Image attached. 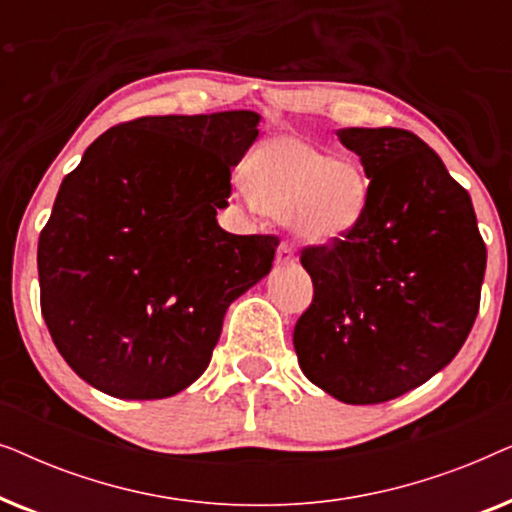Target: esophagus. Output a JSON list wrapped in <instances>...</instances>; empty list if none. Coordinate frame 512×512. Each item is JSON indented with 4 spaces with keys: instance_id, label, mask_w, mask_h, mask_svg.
Returning a JSON list of instances; mask_svg holds the SVG:
<instances>
[{
    "instance_id": "obj_1",
    "label": "esophagus",
    "mask_w": 512,
    "mask_h": 512,
    "mask_svg": "<svg viewBox=\"0 0 512 512\" xmlns=\"http://www.w3.org/2000/svg\"><path fill=\"white\" fill-rule=\"evenodd\" d=\"M293 261H296V251H293L291 244L284 240V242L277 247V263H279V265H289V263H293Z\"/></svg>"
}]
</instances>
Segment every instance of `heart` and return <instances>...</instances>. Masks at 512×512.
I'll return each instance as SVG.
<instances>
[{"mask_svg": "<svg viewBox=\"0 0 512 512\" xmlns=\"http://www.w3.org/2000/svg\"><path fill=\"white\" fill-rule=\"evenodd\" d=\"M244 186L263 212L286 221L300 240L328 244L359 221L368 181L359 163L331 156L296 135L258 144L244 163Z\"/></svg>", "mask_w": 512, "mask_h": 512, "instance_id": "heart-1", "label": "heart"}]
</instances>
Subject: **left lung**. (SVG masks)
<instances>
[{"instance_id": "obj_1", "label": "left lung", "mask_w": 512, "mask_h": 512, "mask_svg": "<svg viewBox=\"0 0 512 512\" xmlns=\"http://www.w3.org/2000/svg\"><path fill=\"white\" fill-rule=\"evenodd\" d=\"M370 179L359 221L300 263L314 296L293 328L307 380L352 405L408 394L445 368L480 310L487 249L471 195L401 128H345Z\"/></svg>"}]
</instances>
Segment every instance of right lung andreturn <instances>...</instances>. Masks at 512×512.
I'll return each mask as SVG.
<instances>
[{
  "mask_svg": "<svg viewBox=\"0 0 512 512\" xmlns=\"http://www.w3.org/2000/svg\"><path fill=\"white\" fill-rule=\"evenodd\" d=\"M258 121L219 111L118 123L62 179L39 235L41 314L81 380L153 401L205 373L228 305L268 275L279 244L216 223Z\"/></svg>",
  "mask_w": 512,
  "mask_h": 512,
  "instance_id": "1",
  "label": "right lung"
}]
</instances>
